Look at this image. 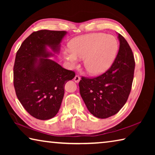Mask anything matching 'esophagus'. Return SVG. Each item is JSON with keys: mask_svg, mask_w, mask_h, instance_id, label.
<instances>
[{"mask_svg": "<svg viewBox=\"0 0 155 155\" xmlns=\"http://www.w3.org/2000/svg\"><path fill=\"white\" fill-rule=\"evenodd\" d=\"M81 80V77L78 75H76L74 78V81L76 83H78Z\"/></svg>", "mask_w": 155, "mask_h": 155, "instance_id": "1", "label": "esophagus"}]
</instances>
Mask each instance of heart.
Instances as JSON below:
<instances>
[{"instance_id":"1","label":"heart","mask_w":155,"mask_h":155,"mask_svg":"<svg viewBox=\"0 0 155 155\" xmlns=\"http://www.w3.org/2000/svg\"><path fill=\"white\" fill-rule=\"evenodd\" d=\"M65 51L64 57L72 65L78 58L84 59L86 71L93 76L105 72L111 66L118 51V42L114 36L104 33H91L76 38Z\"/></svg>"}]
</instances>
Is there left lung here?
I'll return each mask as SVG.
<instances>
[{"label": "left lung", "mask_w": 155, "mask_h": 155, "mask_svg": "<svg viewBox=\"0 0 155 155\" xmlns=\"http://www.w3.org/2000/svg\"><path fill=\"white\" fill-rule=\"evenodd\" d=\"M120 48L111 66L96 77H82L80 94L91 114L107 118L118 112L127 103L134 77L135 59L124 37L118 33Z\"/></svg>", "instance_id": "left-lung-1"}]
</instances>
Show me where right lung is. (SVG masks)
<instances>
[{
  "label": "right lung",
  "mask_w": 155,
  "mask_h": 155,
  "mask_svg": "<svg viewBox=\"0 0 155 155\" xmlns=\"http://www.w3.org/2000/svg\"><path fill=\"white\" fill-rule=\"evenodd\" d=\"M64 31H35L17 51L14 66V85L18 100L28 114L46 120L58 113L64 96V86L75 73L62 68L48 57L59 51Z\"/></svg>",
  "instance_id": "obj_1"
}]
</instances>
